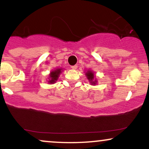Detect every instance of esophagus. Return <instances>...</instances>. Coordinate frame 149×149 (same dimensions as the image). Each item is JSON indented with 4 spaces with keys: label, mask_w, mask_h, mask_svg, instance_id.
<instances>
[{
    "label": "esophagus",
    "mask_w": 149,
    "mask_h": 149,
    "mask_svg": "<svg viewBox=\"0 0 149 149\" xmlns=\"http://www.w3.org/2000/svg\"><path fill=\"white\" fill-rule=\"evenodd\" d=\"M77 66L76 65H74V66H72V67H71V69H73V70H76V69H77Z\"/></svg>",
    "instance_id": "esophagus-1"
}]
</instances>
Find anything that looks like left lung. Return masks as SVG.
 I'll list each match as a JSON object with an SVG mask.
<instances>
[{"label": "left lung", "instance_id": "left-lung-1", "mask_svg": "<svg viewBox=\"0 0 149 149\" xmlns=\"http://www.w3.org/2000/svg\"><path fill=\"white\" fill-rule=\"evenodd\" d=\"M85 76L89 81V83L92 85H96L97 84V80L96 78V75L94 74V72L92 70H88L87 72H85Z\"/></svg>", "mask_w": 149, "mask_h": 149}]
</instances>
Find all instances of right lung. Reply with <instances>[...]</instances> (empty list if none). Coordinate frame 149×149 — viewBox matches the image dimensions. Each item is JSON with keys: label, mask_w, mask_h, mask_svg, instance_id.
Instances as JSON below:
<instances>
[{"label": "right lung", "mask_w": 149, "mask_h": 149, "mask_svg": "<svg viewBox=\"0 0 149 149\" xmlns=\"http://www.w3.org/2000/svg\"><path fill=\"white\" fill-rule=\"evenodd\" d=\"M63 69L62 68H57L56 69H54L53 71H51L49 73V77H48V82L49 84H54L58 80L59 76L60 73L62 72Z\"/></svg>", "instance_id": "right-lung-1"}]
</instances>
